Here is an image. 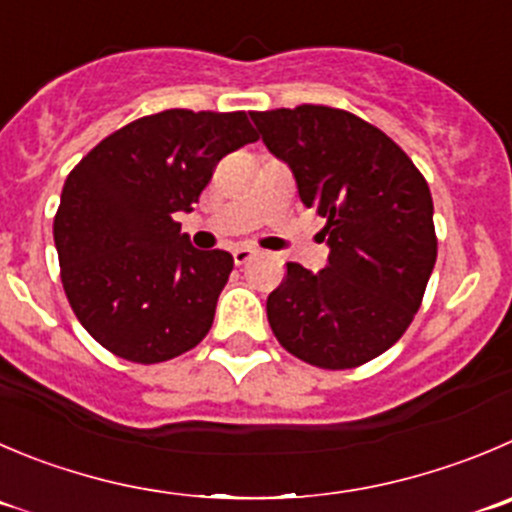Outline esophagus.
Masks as SVG:
<instances>
[{"label": "esophagus", "mask_w": 512, "mask_h": 512, "mask_svg": "<svg viewBox=\"0 0 512 512\" xmlns=\"http://www.w3.org/2000/svg\"><path fill=\"white\" fill-rule=\"evenodd\" d=\"M256 253L259 251H256L253 246H236L233 248V261H236V266H243V264H248V261H251Z\"/></svg>", "instance_id": "obj_1"}]
</instances>
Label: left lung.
<instances>
[{
	"label": "left lung",
	"mask_w": 512,
	"mask_h": 512,
	"mask_svg": "<svg viewBox=\"0 0 512 512\" xmlns=\"http://www.w3.org/2000/svg\"><path fill=\"white\" fill-rule=\"evenodd\" d=\"M266 148L326 226L329 261H289L266 314L281 347L319 369H354L387 352L415 319L437 261L425 175L389 135L354 113L296 105L251 113Z\"/></svg>",
	"instance_id": "8db88e82"
}]
</instances>
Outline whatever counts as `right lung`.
I'll use <instances>...</instances> for the list:
<instances>
[{
    "label": "right lung",
    "instance_id": "add662e5",
    "mask_svg": "<svg viewBox=\"0 0 512 512\" xmlns=\"http://www.w3.org/2000/svg\"><path fill=\"white\" fill-rule=\"evenodd\" d=\"M256 140L241 110L175 107L110 133L70 170L52 226L62 289L107 352L158 364L206 337L233 256L193 248L173 213Z\"/></svg>",
    "mask_w": 512,
    "mask_h": 512
}]
</instances>
